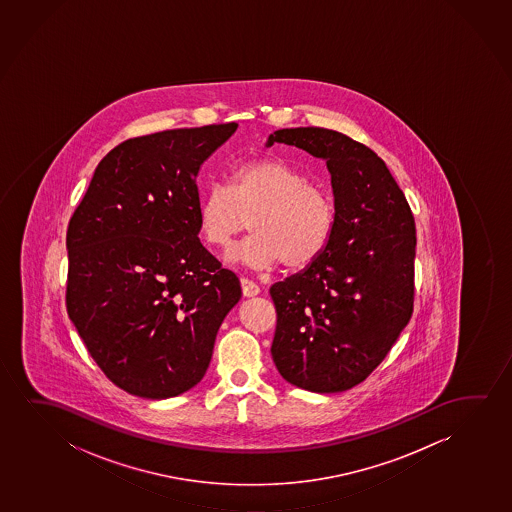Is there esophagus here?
<instances>
[{"instance_id":"34e87169","label":"esophagus","mask_w":512,"mask_h":512,"mask_svg":"<svg viewBox=\"0 0 512 512\" xmlns=\"http://www.w3.org/2000/svg\"><path fill=\"white\" fill-rule=\"evenodd\" d=\"M241 288H243V295L245 297H255L260 294V287L255 281L248 280V278H241Z\"/></svg>"}]
</instances>
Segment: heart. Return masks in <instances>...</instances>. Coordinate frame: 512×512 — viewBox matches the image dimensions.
<instances>
[{
    "mask_svg": "<svg viewBox=\"0 0 512 512\" xmlns=\"http://www.w3.org/2000/svg\"><path fill=\"white\" fill-rule=\"evenodd\" d=\"M199 231L210 245L225 248L245 231L252 236L229 259L248 266L302 269L329 245L336 204L329 190L308 182L299 169L276 159L246 161L232 169L229 185L211 183L199 201Z\"/></svg>",
    "mask_w": 512,
    "mask_h": 512,
    "instance_id": "1",
    "label": "heart"
}]
</instances>
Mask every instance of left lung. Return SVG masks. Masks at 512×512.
<instances>
[{"label": "left lung", "instance_id": "1", "mask_svg": "<svg viewBox=\"0 0 512 512\" xmlns=\"http://www.w3.org/2000/svg\"><path fill=\"white\" fill-rule=\"evenodd\" d=\"M274 143L327 162L336 227L315 262L269 290L271 355L288 383L344 392L383 362L413 315V211L383 159L346 134L294 127L271 134Z\"/></svg>", "mask_w": 512, "mask_h": 512}]
</instances>
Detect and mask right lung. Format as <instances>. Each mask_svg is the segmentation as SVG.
I'll return each instance as SVG.
<instances>
[{"instance_id":"add662e5","label":"right lung","mask_w":512,"mask_h":512,"mask_svg":"<svg viewBox=\"0 0 512 512\" xmlns=\"http://www.w3.org/2000/svg\"><path fill=\"white\" fill-rule=\"evenodd\" d=\"M236 122L171 129L110 150L66 232V309L99 369L143 399L196 386L238 276L197 238L199 168Z\"/></svg>"}]
</instances>
